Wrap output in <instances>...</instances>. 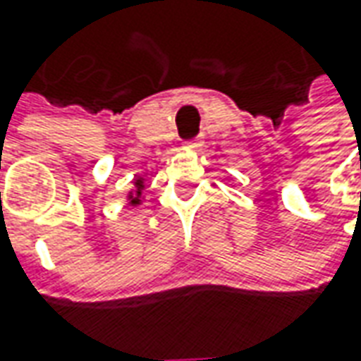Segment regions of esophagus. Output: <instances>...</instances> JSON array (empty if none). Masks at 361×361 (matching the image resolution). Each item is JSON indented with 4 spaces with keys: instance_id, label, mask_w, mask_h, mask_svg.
Returning <instances> with one entry per match:
<instances>
[{
    "instance_id": "esophagus-1",
    "label": "esophagus",
    "mask_w": 361,
    "mask_h": 361,
    "mask_svg": "<svg viewBox=\"0 0 361 361\" xmlns=\"http://www.w3.org/2000/svg\"><path fill=\"white\" fill-rule=\"evenodd\" d=\"M200 145H202L200 140H190V142L183 143V149H188V152H195V149H200Z\"/></svg>"
}]
</instances>
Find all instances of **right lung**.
<instances>
[{
	"label": "right lung",
	"instance_id": "add662e5",
	"mask_svg": "<svg viewBox=\"0 0 361 361\" xmlns=\"http://www.w3.org/2000/svg\"><path fill=\"white\" fill-rule=\"evenodd\" d=\"M143 188H145V180L137 176V178L133 180V188H131L130 192H128V195H126L130 207H137V205H142V202L145 200V197H143Z\"/></svg>",
	"mask_w": 361,
	"mask_h": 361
}]
</instances>
